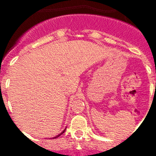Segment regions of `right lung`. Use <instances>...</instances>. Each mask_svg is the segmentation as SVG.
Listing matches in <instances>:
<instances>
[{
  "label": "right lung",
  "mask_w": 156,
  "mask_h": 156,
  "mask_svg": "<svg viewBox=\"0 0 156 156\" xmlns=\"http://www.w3.org/2000/svg\"><path fill=\"white\" fill-rule=\"evenodd\" d=\"M66 129H64V130H63V131H62V133H59V134H58V135H57V136H56V137H52V138H56V137H59V136H61V135H62V133H64V132H65V131H66Z\"/></svg>",
  "instance_id": "1"
}]
</instances>
